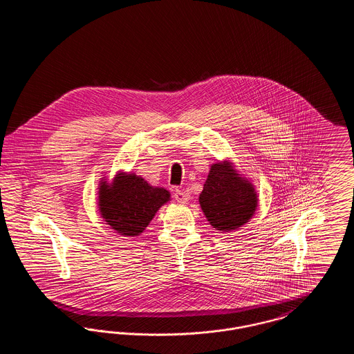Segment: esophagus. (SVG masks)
Masks as SVG:
<instances>
[{
  "label": "esophagus",
  "mask_w": 354,
  "mask_h": 354,
  "mask_svg": "<svg viewBox=\"0 0 354 354\" xmlns=\"http://www.w3.org/2000/svg\"><path fill=\"white\" fill-rule=\"evenodd\" d=\"M174 198H175L176 202L180 203V204H185L188 202V195H187V192L182 191V189H176L175 194H174Z\"/></svg>",
  "instance_id": "esophagus-1"
}]
</instances>
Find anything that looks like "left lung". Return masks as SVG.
<instances>
[{
	"label": "left lung",
	"mask_w": 354,
	"mask_h": 354,
	"mask_svg": "<svg viewBox=\"0 0 354 354\" xmlns=\"http://www.w3.org/2000/svg\"><path fill=\"white\" fill-rule=\"evenodd\" d=\"M199 204L212 228L231 232L252 219L259 196L252 182L239 174L230 159H225L211 165Z\"/></svg>",
	"instance_id": "left-lung-1"
}]
</instances>
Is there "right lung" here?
Instances as JSON below:
<instances>
[{
  "mask_svg": "<svg viewBox=\"0 0 354 354\" xmlns=\"http://www.w3.org/2000/svg\"><path fill=\"white\" fill-rule=\"evenodd\" d=\"M169 201L171 194L166 188L153 187L135 172L124 171H118L111 180L101 178L97 192L102 219L126 237L140 235Z\"/></svg>",
  "mask_w": 354,
  "mask_h": 354,
  "instance_id": "add662e5",
  "label": "right lung"
}]
</instances>
